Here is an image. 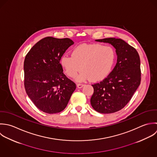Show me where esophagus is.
Segmentation results:
<instances>
[{
  "instance_id": "esophagus-1",
  "label": "esophagus",
  "mask_w": 157,
  "mask_h": 157,
  "mask_svg": "<svg viewBox=\"0 0 157 157\" xmlns=\"http://www.w3.org/2000/svg\"><path fill=\"white\" fill-rule=\"evenodd\" d=\"M77 86L78 88H82L83 86H84V84H82V83H77Z\"/></svg>"
}]
</instances>
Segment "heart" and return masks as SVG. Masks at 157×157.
I'll list each match as a JSON object with an SVG mask.
<instances>
[{"mask_svg":"<svg viewBox=\"0 0 157 157\" xmlns=\"http://www.w3.org/2000/svg\"><path fill=\"white\" fill-rule=\"evenodd\" d=\"M116 60L114 49L101 44H82L72 51V56L64 55L61 64L66 74L74 78L81 71L79 80L89 78L91 82L105 79L111 72Z\"/></svg>","mask_w":157,"mask_h":157,"instance_id":"obj_1","label":"heart"}]
</instances>
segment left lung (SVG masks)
Returning <instances> with one entry per match:
<instances>
[{"label":"left lung","mask_w":157,"mask_h":157,"mask_svg":"<svg viewBox=\"0 0 157 157\" xmlns=\"http://www.w3.org/2000/svg\"><path fill=\"white\" fill-rule=\"evenodd\" d=\"M96 41L108 43L116 49L117 63L102 81L93 84V108L101 113H113L122 109L141 83L140 58L136 50L120 38H108Z\"/></svg>","instance_id":"8db88e82"}]
</instances>
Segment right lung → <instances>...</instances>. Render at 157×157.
I'll list each match as a JSON object with an SVG mask.
<instances>
[{"instance_id":"obj_1","label":"right lung","mask_w":157,"mask_h":157,"mask_svg":"<svg viewBox=\"0 0 157 157\" xmlns=\"http://www.w3.org/2000/svg\"><path fill=\"white\" fill-rule=\"evenodd\" d=\"M74 44L69 38L48 36L27 53L24 63V87L34 105L41 111L54 114L67 106L76 88L75 83L63 72L59 61Z\"/></svg>"}]
</instances>
